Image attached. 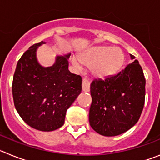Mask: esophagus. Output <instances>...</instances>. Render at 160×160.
<instances>
[{
    "mask_svg": "<svg viewBox=\"0 0 160 160\" xmlns=\"http://www.w3.org/2000/svg\"><path fill=\"white\" fill-rule=\"evenodd\" d=\"M90 82H89L88 79L83 78L82 79V90L85 92H88L90 90Z\"/></svg>",
    "mask_w": 160,
    "mask_h": 160,
    "instance_id": "obj_1",
    "label": "esophagus"
}]
</instances>
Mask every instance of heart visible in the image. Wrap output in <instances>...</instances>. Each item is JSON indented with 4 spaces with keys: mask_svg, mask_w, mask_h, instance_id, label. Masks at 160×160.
Masks as SVG:
<instances>
[{
    "mask_svg": "<svg viewBox=\"0 0 160 160\" xmlns=\"http://www.w3.org/2000/svg\"><path fill=\"white\" fill-rule=\"evenodd\" d=\"M79 60L73 58V63L78 68L82 64L91 66L96 77L104 78L114 75L124 62V53L119 48L95 46L90 48L79 55Z\"/></svg>",
    "mask_w": 160,
    "mask_h": 160,
    "instance_id": "b5f03b06",
    "label": "heart"
}]
</instances>
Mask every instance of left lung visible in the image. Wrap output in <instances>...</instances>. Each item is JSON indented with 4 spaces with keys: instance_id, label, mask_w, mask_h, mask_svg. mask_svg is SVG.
Instances as JSON below:
<instances>
[{
    "instance_id": "1",
    "label": "left lung",
    "mask_w": 160,
    "mask_h": 160,
    "mask_svg": "<svg viewBox=\"0 0 160 160\" xmlns=\"http://www.w3.org/2000/svg\"><path fill=\"white\" fill-rule=\"evenodd\" d=\"M132 62L115 75L90 84L92 103L89 112L90 127L104 136L128 131L139 119L145 102L143 71L135 56Z\"/></svg>"
}]
</instances>
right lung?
Returning a JSON list of instances; mask_svg holds the SVG:
<instances>
[{
    "instance_id": "1",
    "label": "right lung",
    "mask_w": 160,
    "mask_h": 160,
    "mask_svg": "<svg viewBox=\"0 0 160 160\" xmlns=\"http://www.w3.org/2000/svg\"><path fill=\"white\" fill-rule=\"evenodd\" d=\"M43 41L32 45L17 64L12 79L14 106L31 128L52 131L64 124L67 109L82 91V77L68 70L70 53L57 56L52 66L38 62L36 52Z\"/></svg>"
}]
</instances>
